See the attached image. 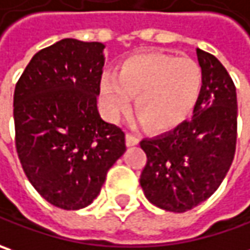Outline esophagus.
Masks as SVG:
<instances>
[{
    "label": "esophagus",
    "mask_w": 250,
    "mask_h": 250,
    "mask_svg": "<svg viewBox=\"0 0 250 250\" xmlns=\"http://www.w3.org/2000/svg\"><path fill=\"white\" fill-rule=\"evenodd\" d=\"M138 143H140L138 137H136L134 134H131V133H127V134H125V144L128 146H137Z\"/></svg>",
    "instance_id": "1"
}]
</instances>
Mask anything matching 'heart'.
<instances>
[{
  "mask_svg": "<svg viewBox=\"0 0 250 250\" xmlns=\"http://www.w3.org/2000/svg\"><path fill=\"white\" fill-rule=\"evenodd\" d=\"M203 70L197 61L164 53L137 54L123 60L116 72L104 74L99 98L104 113L116 120L130 107L146 128L169 131L189 119L203 89Z\"/></svg>",
  "mask_w": 250,
  "mask_h": 250,
  "instance_id": "obj_1",
  "label": "heart"
}]
</instances>
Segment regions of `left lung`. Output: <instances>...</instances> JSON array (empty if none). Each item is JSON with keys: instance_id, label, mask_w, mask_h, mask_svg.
Segmentation results:
<instances>
[{"instance_id": "1", "label": "left lung", "mask_w": 250, "mask_h": 250, "mask_svg": "<svg viewBox=\"0 0 250 250\" xmlns=\"http://www.w3.org/2000/svg\"><path fill=\"white\" fill-rule=\"evenodd\" d=\"M203 89L191 120L140 143L146 164L140 185L154 206L185 212L206 201L231 168L238 128L236 88L212 54L197 49Z\"/></svg>"}]
</instances>
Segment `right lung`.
I'll list each match as a JSON object with an SVG mask.
<instances>
[{"instance_id":"right-lung-1","label":"right lung","mask_w":250,"mask_h":250,"mask_svg":"<svg viewBox=\"0 0 250 250\" xmlns=\"http://www.w3.org/2000/svg\"><path fill=\"white\" fill-rule=\"evenodd\" d=\"M104 44L62 39L38 51L14 92L15 146L32 186L62 210L89 206L125 151L96 107Z\"/></svg>"}]
</instances>
